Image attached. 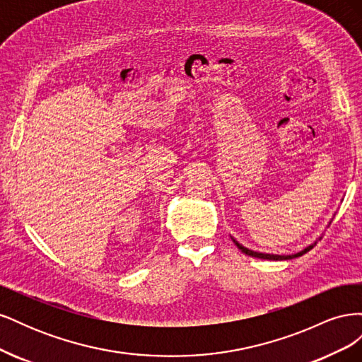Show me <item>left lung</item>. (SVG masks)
<instances>
[{"instance_id":"obj_1","label":"left lung","mask_w":362,"mask_h":362,"mask_svg":"<svg viewBox=\"0 0 362 362\" xmlns=\"http://www.w3.org/2000/svg\"><path fill=\"white\" fill-rule=\"evenodd\" d=\"M233 242L235 243V246L243 252V254H246V255H249V257H255V258H261V259H275V261H279V259H293V258H298V257H302L303 254H306V252L308 250H311L315 245H317V242H314L313 245H310L308 247H305L303 250H300V252H298V254H293V255H273V254H261V252H254V250H250V249H247V247H245V246H242L240 245L237 240H234L233 238Z\"/></svg>"}]
</instances>
